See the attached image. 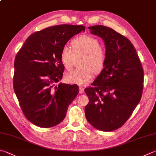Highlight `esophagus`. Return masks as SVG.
I'll list each match as a JSON object with an SVG mask.
<instances>
[{"mask_svg":"<svg viewBox=\"0 0 156 156\" xmlns=\"http://www.w3.org/2000/svg\"><path fill=\"white\" fill-rule=\"evenodd\" d=\"M84 89L83 87H79V93H80L81 94V93H83L84 92Z\"/></svg>","mask_w":156,"mask_h":156,"instance_id":"obj_1","label":"esophagus"}]
</instances>
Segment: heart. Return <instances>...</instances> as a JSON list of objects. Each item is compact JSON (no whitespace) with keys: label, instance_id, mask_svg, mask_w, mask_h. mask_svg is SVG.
Segmentation results:
<instances>
[{"label":"heart","instance_id":"heart-1","mask_svg":"<svg viewBox=\"0 0 156 156\" xmlns=\"http://www.w3.org/2000/svg\"><path fill=\"white\" fill-rule=\"evenodd\" d=\"M73 50L69 46L63 47L61 52V61L67 70L72 69L75 56L82 55L80 67L83 68L67 73L66 81L71 84L84 86L93 80L96 73L104 68L106 61V53L101 48L97 39L90 35H82L72 42Z\"/></svg>","mask_w":156,"mask_h":156}]
</instances>
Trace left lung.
<instances>
[{
  "mask_svg": "<svg viewBox=\"0 0 156 156\" xmlns=\"http://www.w3.org/2000/svg\"><path fill=\"white\" fill-rule=\"evenodd\" d=\"M103 39L106 61L104 69L84 89L89 98L86 118L95 129L111 132L122 126L139 103L144 73L136 50L128 39L102 25L88 28Z\"/></svg>",
  "mask_w": 156,
  "mask_h": 156,
  "instance_id": "left-lung-1",
  "label": "left lung"
}]
</instances>
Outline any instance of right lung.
Masks as SVG:
<instances>
[{
  "mask_svg": "<svg viewBox=\"0 0 156 156\" xmlns=\"http://www.w3.org/2000/svg\"><path fill=\"white\" fill-rule=\"evenodd\" d=\"M85 27L61 24L30 35L14 61L13 89L25 117L41 127L60 123L79 93L77 84L59 83L65 67L60 55L69 39Z\"/></svg>",
  "mask_w": 156,
  "mask_h": 156,
  "instance_id": "add662e5",
  "label": "right lung"
}]
</instances>
